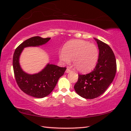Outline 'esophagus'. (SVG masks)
Listing matches in <instances>:
<instances>
[{
	"label": "esophagus",
	"mask_w": 131,
	"mask_h": 131,
	"mask_svg": "<svg viewBox=\"0 0 131 131\" xmlns=\"http://www.w3.org/2000/svg\"><path fill=\"white\" fill-rule=\"evenodd\" d=\"M72 71L71 70H70V69H69V68H68L66 69V73H70V72H71Z\"/></svg>",
	"instance_id": "esophagus-1"
}]
</instances>
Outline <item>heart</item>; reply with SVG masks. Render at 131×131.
Here are the masks:
<instances>
[{
    "label": "heart",
    "mask_w": 131,
    "mask_h": 131,
    "mask_svg": "<svg viewBox=\"0 0 131 131\" xmlns=\"http://www.w3.org/2000/svg\"><path fill=\"white\" fill-rule=\"evenodd\" d=\"M99 51L96 45L83 40H72L67 42L62 51L59 53L60 61L68 64L72 63L79 72H88L95 68Z\"/></svg>",
    "instance_id": "1"
}]
</instances>
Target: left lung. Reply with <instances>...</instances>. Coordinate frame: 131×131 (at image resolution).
Here are the masks:
<instances>
[{
  "instance_id": "8db88e82",
  "label": "left lung",
  "mask_w": 131,
  "mask_h": 131,
  "mask_svg": "<svg viewBox=\"0 0 131 131\" xmlns=\"http://www.w3.org/2000/svg\"><path fill=\"white\" fill-rule=\"evenodd\" d=\"M99 49L98 62L95 69L86 75H79L74 86L76 92L82 97L93 99L105 92L115 78L116 60L112 50L101 40L94 38Z\"/></svg>"
}]
</instances>
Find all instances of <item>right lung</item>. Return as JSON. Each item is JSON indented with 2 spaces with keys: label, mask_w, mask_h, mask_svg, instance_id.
Masks as SVG:
<instances>
[{
  "label": "right lung",
  "mask_w": 131,
  "mask_h": 131,
  "mask_svg": "<svg viewBox=\"0 0 131 131\" xmlns=\"http://www.w3.org/2000/svg\"><path fill=\"white\" fill-rule=\"evenodd\" d=\"M50 38L34 36L22 42L15 50L13 66L16 81L19 88L26 94L36 98H43L49 95L54 89L60 77L64 73L66 68H61L48 63L40 72L29 74L21 68L19 59L23 50L27 47H37L44 45Z\"/></svg>",
  "instance_id": "1"
}]
</instances>
